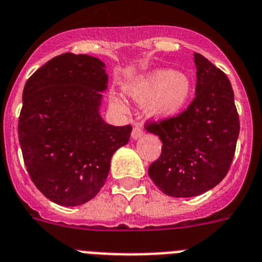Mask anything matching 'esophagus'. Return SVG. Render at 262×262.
<instances>
[{"mask_svg": "<svg viewBox=\"0 0 262 262\" xmlns=\"http://www.w3.org/2000/svg\"><path fill=\"white\" fill-rule=\"evenodd\" d=\"M142 134H144V129H142V126H141V125H136V126L133 128V132H132V137H133L134 140H137V138H140Z\"/></svg>", "mask_w": 262, "mask_h": 262, "instance_id": "34e87169", "label": "esophagus"}]
</instances>
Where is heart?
Instances as JSON below:
<instances>
[{
	"label": "heart",
	"mask_w": 262,
	"mask_h": 262,
	"mask_svg": "<svg viewBox=\"0 0 262 262\" xmlns=\"http://www.w3.org/2000/svg\"><path fill=\"white\" fill-rule=\"evenodd\" d=\"M191 93L188 77L174 70H156L132 88L138 103H149V112L156 117H171L183 108Z\"/></svg>",
	"instance_id": "b5f03b06"
}]
</instances>
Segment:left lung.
<instances>
[{
	"mask_svg": "<svg viewBox=\"0 0 262 262\" xmlns=\"http://www.w3.org/2000/svg\"><path fill=\"white\" fill-rule=\"evenodd\" d=\"M195 97L171 117L147 120L145 129L162 141V151L149 166V177L163 194L191 198L224 179L235 156L240 121L226 74L194 52Z\"/></svg>",
	"mask_w": 262,
	"mask_h": 262,
	"instance_id": "8db88e82",
	"label": "left lung"
}]
</instances>
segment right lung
I'll return each mask as SVG.
<instances>
[{"mask_svg": "<svg viewBox=\"0 0 262 262\" xmlns=\"http://www.w3.org/2000/svg\"><path fill=\"white\" fill-rule=\"evenodd\" d=\"M105 66L66 52L38 68L22 95L18 138L31 181L47 199L75 207L96 196L132 125L113 126L99 115Z\"/></svg>", "mask_w": 262, "mask_h": 262, "instance_id": "obj_1", "label": "right lung"}]
</instances>
